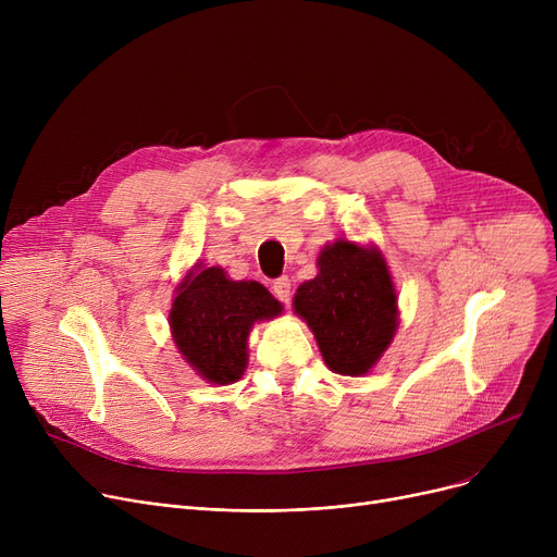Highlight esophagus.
<instances>
[{"mask_svg":"<svg viewBox=\"0 0 557 557\" xmlns=\"http://www.w3.org/2000/svg\"><path fill=\"white\" fill-rule=\"evenodd\" d=\"M273 294H275L284 305H288V300H290V280H288L286 275L277 277V280L273 282Z\"/></svg>","mask_w":557,"mask_h":557,"instance_id":"34e87169","label":"esophagus"}]
</instances>
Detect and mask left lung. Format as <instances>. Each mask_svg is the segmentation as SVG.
I'll list each match as a JSON object with an SVG mask.
<instances>
[{
    "mask_svg": "<svg viewBox=\"0 0 557 557\" xmlns=\"http://www.w3.org/2000/svg\"><path fill=\"white\" fill-rule=\"evenodd\" d=\"M294 309L313 332L327 368L345 376L370 372L399 325L384 255L347 239L320 250L318 275L298 286Z\"/></svg>",
    "mask_w": 557,
    "mask_h": 557,
    "instance_id": "8db88e82",
    "label": "left lung"
}]
</instances>
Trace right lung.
I'll return each instance as SVG.
<instances>
[{"mask_svg": "<svg viewBox=\"0 0 557 557\" xmlns=\"http://www.w3.org/2000/svg\"><path fill=\"white\" fill-rule=\"evenodd\" d=\"M282 313L267 286L230 280L223 269L202 263L175 288L169 313L171 336L183 359L208 384L227 386L248 366V334L259 320Z\"/></svg>", "mask_w": 557, "mask_h": 557, "instance_id": "obj_1", "label": "right lung"}]
</instances>
